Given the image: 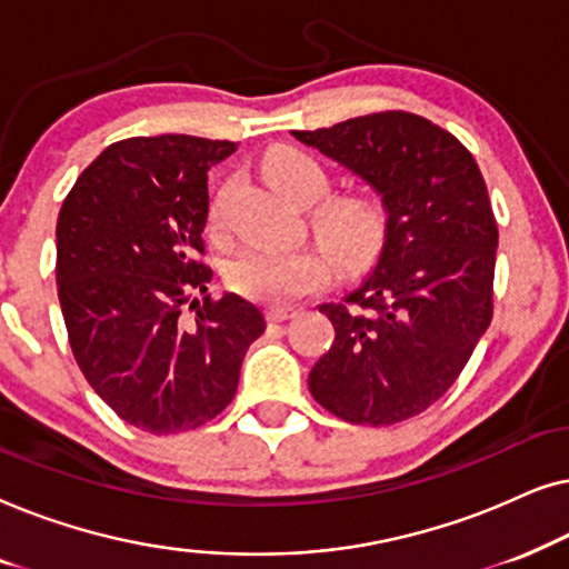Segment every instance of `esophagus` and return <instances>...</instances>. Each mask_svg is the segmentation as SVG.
<instances>
[{"mask_svg":"<svg viewBox=\"0 0 569 569\" xmlns=\"http://www.w3.org/2000/svg\"><path fill=\"white\" fill-rule=\"evenodd\" d=\"M295 313H298V308H292V306H271V308H267L269 321H287V318H292Z\"/></svg>","mask_w":569,"mask_h":569,"instance_id":"1","label":"esophagus"}]
</instances>
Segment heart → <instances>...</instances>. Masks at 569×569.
<instances>
[{"label":"heart","mask_w":569,"mask_h":569,"mask_svg":"<svg viewBox=\"0 0 569 569\" xmlns=\"http://www.w3.org/2000/svg\"><path fill=\"white\" fill-rule=\"evenodd\" d=\"M263 176L292 204H316L329 189V173L313 154L277 147L261 162ZM316 228L345 263H362L376 251L386 230V212L378 201L345 197L331 199L316 214ZM228 282L236 292L261 302H290L329 282L331 261L321 248L302 246L292 251L243 248L228 263Z\"/></svg>","instance_id":"heart-1"}]
</instances>
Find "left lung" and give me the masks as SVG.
Segmentation results:
<instances>
[{
  "mask_svg": "<svg viewBox=\"0 0 569 569\" xmlns=\"http://www.w3.org/2000/svg\"><path fill=\"white\" fill-rule=\"evenodd\" d=\"M362 178L386 212L376 267L341 302H323L333 345L308 386L352 425H396L432 407L492 321L497 222L471 152L407 111L292 131Z\"/></svg>",
  "mask_w": 569,
  "mask_h": 569,
  "instance_id": "obj_1",
  "label": "left lung"
}]
</instances>
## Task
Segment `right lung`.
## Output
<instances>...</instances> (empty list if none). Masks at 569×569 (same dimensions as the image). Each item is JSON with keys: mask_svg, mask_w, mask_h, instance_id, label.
<instances>
[{"mask_svg": "<svg viewBox=\"0 0 569 569\" xmlns=\"http://www.w3.org/2000/svg\"><path fill=\"white\" fill-rule=\"evenodd\" d=\"M236 150L189 134L121 139L61 204L57 284L74 360L92 391L144 432L193 430L220 415L246 349L267 329L236 292L191 300L212 279L199 261L207 170Z\"/></svg>", "mask_w": 569, "mask_h": 569, "instance_id": "obj_1", "label": "right lung"}]
</instances>
